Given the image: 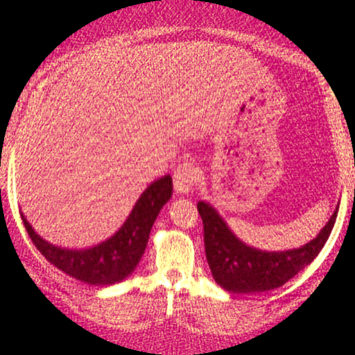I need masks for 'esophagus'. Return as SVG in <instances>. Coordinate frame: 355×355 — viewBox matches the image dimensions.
Wrapping results in <instances>:
<instances>
[{"instance_id": "obj_1", "label": "esophagus", "mask_w": 355, "mask_h": 355, "mask_svg": "<svg viewBox=\"0 0 355 355\" xmlns=\"http://www.w3.org/2000/svg\"><path fill=\"white\" fill-rule=\"evenodd\" d=\"M198 170L191 164H183L175 170L173 173V187L178 193H190L197 187Z\"/></svg>"}]
</instances>
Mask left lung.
I'll use <instances>...</instances> for the list:
<instances>
[{
	"label": "left lung",
	"instance_id": "left-lung-1",
	"mask_svg": "<svg viewBox=\"0 0 355 355\" xmlns=\"http://www.w3.org/2000/svg\"><path fill=\"white\" fill-rule=\"evenodd\" d=\"M203 222L207 262L215 282L234 294H254L280 287L309 263L324 248L337 218V210L315 239L304 247L285 252H262L247 247L229 230L209 203L198 202Z\"/></svg>",
	"mask_w": 355,
	"mask_h": 355
}]
</instances>
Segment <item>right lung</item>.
<instances>
[{"instance_id": "add662e5", "label": "right lung", "mask_w": 355, "mask_h": 355, "mask_svg": "<svg viewBox=\"0 0 355 355\" xmlns=\"http://www.w3.org/2000/svg\"><path fill=\"white\" fill-rule=\"evenodd\" d=\"M172 177L165 175L144 191L120 230L112 239L87 250H68L44 242L21 215L31 242L48 262L73 279L89 285L121 282L135 270L144 255L158 211L172 197Z\"/></svg>"}]
</instances>
